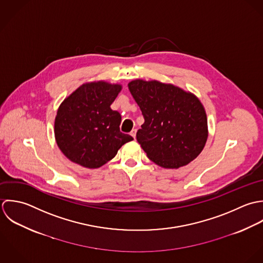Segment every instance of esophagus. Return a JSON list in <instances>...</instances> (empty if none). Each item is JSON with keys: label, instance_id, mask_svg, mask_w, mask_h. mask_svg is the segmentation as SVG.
I'll list each match as a JSON object with an SVG mask.
<instances>
[{"label": "esophagus", "instance_id": "esophagus-1", "mask_svg": "<svg viewBox=\"0 0 263 263\" xmlns=\"http://www.w3.org/2000/svg\"><path fill=\"white\" fill-rule=\"evenodd\" d=\"M136 131H137L136 129H133V130L131 131V133H130V135H131L134 139H135V137H136Z\"/></svg>", "mask_w": 263, "mask_h": 263}]
</instances>
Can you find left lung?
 Here are the masks:
<instances>
[{"mask_svg":"<svg viewBox=\"0 0 263 263\" xmlns=\"http://www.w3.org/2000/svg\"><path fill=\"white\" fill-rule=\"evenodd\" d=\"M128 87L144 118L136 138L147 158L178 168L199 156L209 136L208 118L194 95L157 80L136 79Z\"/></svg>","mask_w":263,"mask_h":263,"instance_id":"left-lung-1","label":"left lung"}]
</instances>
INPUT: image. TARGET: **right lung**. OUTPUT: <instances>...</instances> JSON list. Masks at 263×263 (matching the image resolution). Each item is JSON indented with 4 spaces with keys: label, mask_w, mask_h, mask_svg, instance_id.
<instances>
[{
    "label": "right lung",
    "mask_w": 263,
    "mask_h": 263,
    "mask_svg": "<svg viewBox=\"0 0 263 263\" xmlns=\"http://www.w3.org/2000/svg\"><path fill=\"white\" fill-rule=\"evenodd\" d=\"M121 89L120 84L89 82L64 100L54 119V137L66 158L84 167L98 168L133 140L120 131L121 115L110 108Z\"/></svg>",
    "instance_id": "obj_1"
}]
</instances>
